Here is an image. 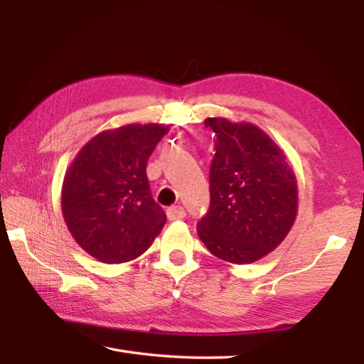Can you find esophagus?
<instances>
[{
  "mask_svg": "<svg viewBox=\"0 0 364 364\" xmlns=\"http://www.w3.org/2000/svg\"><path fill=\"white\" fill-rule=\"evenodd\" d=\"M186 213H184V208L180 205H175V206H170L167 210V218L168 220H180L183 219Z\"/></svg>",
  "mask_w": 364,
  "mask_h": 364,
  "instance_id": "1",
  "label": "esophagus"
}]
</instances>
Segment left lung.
<instances>
[{
  "instance_id": "left-lung-1",
  "label": "left lung",
  "mask_w": 364,
  "mask_h": 364,
  "mask_svg": "<svg viewBox=\"0 0 364 364\" xmlns=\"http://www.w3.org/2000/svg\"><path fill=\"white\" fill-rule=\"evenodd\" d=\"M215 154L211 205L197 233L214 257L250 264L280 245L296 222V173L282 146L249 122L208 117Z\"/></svg>"
}]
</instances>
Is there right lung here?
Returning <instances> with one entry per match:
<instances>
[{
	"instance_id": "right-lung-1",
	"label": "right lung",
	"mask_w": 364,
	"mask_h": 364,
	"mask_svg": "<svg viewBox=\"0 0 364 364\" xmlns=\"http://www.w3.org/2000/svg\"><path fill=\"white\" fill-rule=\"evenodd\" d=\"M159 123H129L94 136L68 166L60 206L81 249L107 264L141 257L166 223L146 178V161L168 133Z\"/></svg>"
}]
</instances>
